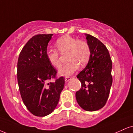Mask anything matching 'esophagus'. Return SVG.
<instances>
[{
    "mask_svg": "<svg viewBox=\"0 0 133 133\" xmlns=\"http://www.w3.org/2000/svg\"><path fill=\"white\" fill-rule=\"evenodd\" d=\"M70 79H71V78H70V77H69V76H66V77H65V81L66 82L69 81Z\"/></svg>",
    "mask_w": 133,
    "mask_h": 133,
    "instance_id": "obj_1",
    "label": "esophagus"
}]
</instances>
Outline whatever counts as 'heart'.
<instances>
[{"instance_id":"b5f03b06","label":"heart","mask_w":133,"mask_h":133,"mask_svg":"<svg viewBox=\"0 0 133 133\" xmlns=\"http://www.w3.org/2000/svg\"><path fill=\"white\" fill-rule=\"evenodd\" d=\"M55 46L61 55L68 54L66 60L68 63L59 70L61 76H68L73 74L78 69L79 64L81 66L86 65L91 57V49L88 42L70 36H64L57 39ZM57 51L49 50L46 55L49 63L55 68H59L62 65L61 57Z\"/></svg>"}]
</instances>
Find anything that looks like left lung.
Instances as JSON below:
<instances>
[{
	"label": "left lung",
	"mask_w": 133,
	"mask_h": 133,
	"mask_svg": "<svg viewBox=\"0 0 133 133\" xmlns=\"http://www.w3.org/2000/svg\"><path fill=\"white\" fill-rule=\"evenodd\" d=\"M91 49L88 65L77 75L81 88L76 92L78 104L89 112L98 110L105 105L112 84V60L105 45L98 39L85 34Z\"/></svg>",
	"instance_id": "obj_1"
}]
</instances>
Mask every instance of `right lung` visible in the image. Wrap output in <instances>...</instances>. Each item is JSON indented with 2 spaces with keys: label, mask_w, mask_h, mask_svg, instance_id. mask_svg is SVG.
I'll return each mask as SVG.
<instances>
[{
  "label": "right lung",
  "mask_w": 133,
  "mask_h": 133,
  "mask_svg": "<svg viewBox=\"0 0 133 133\" xmlns=\"http://www.w3.org/2000/svg\"><path fill=\"white\" fill-rule=\"evenodd\" d=\"M53 34H37L28 41L19 55L17 79L28 110L37 117L53 112L63 89L65 78H56L57 70L47 58V47ZM54 78V82L50 80Z\"/></svg>",
  "instance_id": "right-lung-1"
}]
</instances>
